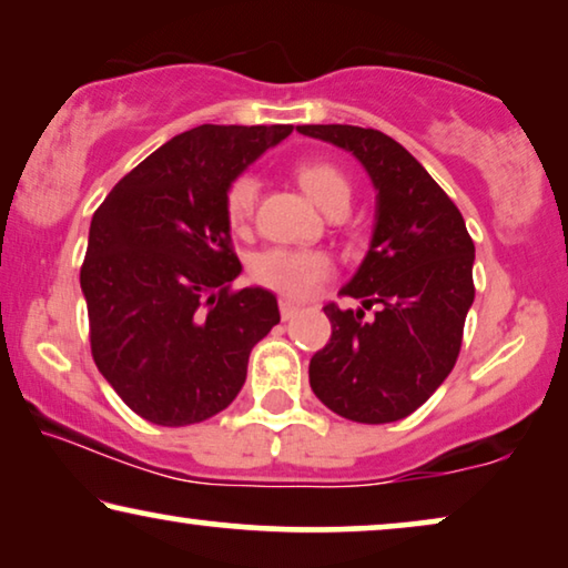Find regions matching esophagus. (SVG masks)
<instances>
[{"mask_svg": "<svg viewBox=\"0 0 568 568\" xmlns=\"http://www.w3.org/2000/svg\"><path fill=\"white\" fill-rule=\"evenodd\" d=\"M295 314H298V306H295V303L293 301H281V316L285 318V322H287V318H293Z\"/></svg>", "mask_w": 568, "mask_h": 568, "instance_id": "obj_1", "label": "esophagus"}]
</instances>
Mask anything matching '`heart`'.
<instances>
[{
    "mask_svg": "<svg viewBox=\"0 0 568 568\" xmlns=\"http://www.w3.org/2000/svg\"><path fill=\"white\" fill-rule=\"evenodd\" d=\"M301 187L322 211H332L337 205H349V180L339 166L326 162L301 164L295 170ZM257 182L250 174H242L226 190V221L231 229H244L250 221ZM254 277L262 285L287 295V298H306L332 275V260L316 250H267L254 257Z\"/></svg>",
    "mask_w": 568,
    "mask_h": 568,
    "instance_id": "1",
    "label": "heart"
}]
</instances>
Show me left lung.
<instances>
[{
	"label": "left lung",
	"instance_id": "8db88e82",
	"mask_svg": "<svg viewBox=\"0 0 568 568\" xmlns=\"http://www.w3.org/2000/svg\"><path fill=\"white\" fill-rule=\"evenodd\" d=\"M345 149L375 187L365 260L342 295L361 308L324 306L332 337L311 357L318 402L339 417L386 425L409 417L453 371L474 303V242L429 172L390 135L357 125H298ZM376 306L373 317L364 311Z\"/></svg>",
	"mask_w": 568,
	"mask_h": 568
}]
</instances>
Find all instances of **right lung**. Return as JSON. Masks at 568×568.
Instances as JSON below:
<instances>
[{
  "instance_id": "obj_1",
  "label": "right lung",
  "mask_w": 568,
  "mask_h": 568,
  "mask_svg": "<svg viewBox=\"0 0 568 568\" xmlns=\"http://www.w3.org/2000/svg\"><path fill=\"white\" fill-rule=\"evenodd\" d=\"M293 125H197L125 174L92 215L79 273L94 365L162 427L211 419L246 381L252 347L281 322L265 287L231 291L226 190Z\"/></svg>"
}]
</instances>
